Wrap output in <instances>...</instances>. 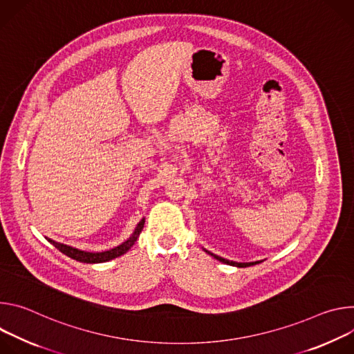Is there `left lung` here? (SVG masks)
<instances>
[{"label":"left lung","instance_id":"obj_1","mask_svg":"<svg viewBox=\"0 0 354 354\" xmlns=\"http://www.w3.org/2000/svg\"><path fill=\"white\" fill-rule=\"evenodd\" d=\"M204 252H205V253H208L209 256H212L214 259L219 260L221 263H225V264H229V266H234V267H249V266H254V264H257V263H261V261H250V263H238V261H232V260L223 259V257H221V256H216V254H214V253L208 252L207 249H204Z\"/></svg>","mask_w":354,"mask_h":354}]
</instances>
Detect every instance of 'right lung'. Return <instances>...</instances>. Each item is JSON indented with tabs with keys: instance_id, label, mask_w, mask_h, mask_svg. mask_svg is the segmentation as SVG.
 <instances>
[{
	"instance_id": "1",
	"label": "right lung",
	"mask_w": 354,
	"mask_h": 354,
	"mask_svg": "<svg viewBox=\"0 0 354 354\" xmlns=\"http://www.w3.org/2000/svg\"><path fill=\"white\" fill-rule=\"evenodd\" d=\"M143 226H145V218H142V221L136 225V227H135L133 233L129 236V239H127L120 246H116V248L109 249V250H105V252H86V250H80L77 248L56 242L50 238H46V236L45 238L48 239V242H50L56 249H59L62 253H64L70 259H74V260L82 261V263H90V264H93V263H105V261H109L112 259H116V257L125 254L135 245V242L138 241L140 232L143 230Z\"/></svg>"
}]
</instances>
